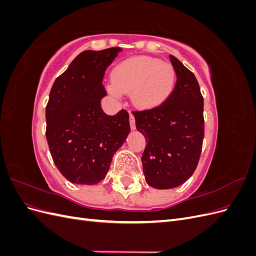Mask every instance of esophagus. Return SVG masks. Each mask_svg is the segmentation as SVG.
Instances as JSON below:
<instances>
[{
    "label": "esophagus",
    "instance_id": "esophagus-1",
    "mask_svg": "<svg viewBox=\"0 0 256 256\" xmlns=\"http://www.w3.org/2000/svg\"><path fill=\"white\" fill-rule=\"evenodd\" d=\"M129 122H130L131 129H136V118H134L132 113H130V115H129Z\"/></svg>",
    "mask_w": 256,
    "mask_h": 256
}]
</instances>
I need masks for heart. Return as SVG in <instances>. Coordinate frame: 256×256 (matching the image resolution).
<instances>
[{
    "mask_svg": "<svg viewBox=\"0 0 256 256\" xmlns=\"http://www.w3.org/2000/svg\"><path fill=\"white\" fill-rule=\"evenodd\" d=\"M115 92H131L132 102L141 109H152L164 104L176 83L175 68L150 56H136L122 62L112 72Z\"/></svg>",
    "mask_w": 256,
    "mask_h": 256,
    "instance_id": "obj_1",
    "label": "heart"
}]
</instances>
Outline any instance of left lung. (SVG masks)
Instances as JSON below:
<instances>
[{
	"label": "left lung",
	"mask_w": 256,
	"mask_h": 256,
	"mask_svg": "<svg viewBox=\"0 0 256 256\" xmlns=\"http://www.w3.org/2000/svg\"><path fill=\"white\" fill-rule=\"evenodd\" d=\"M177 80L159 106L136 111V129L145 136V180L156 189L175 188L198 166L204 138V99L196 76L170 56Z\"/></svg>",
	"instance_id": "left-lung-1"
}]
</instances>
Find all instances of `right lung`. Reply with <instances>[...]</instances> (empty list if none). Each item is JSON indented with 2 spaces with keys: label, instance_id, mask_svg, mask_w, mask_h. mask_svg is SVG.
<instances>
[{
  "label": "right lung",
  "instance_id": "add662e5",
  "mask_svg": "<svg viewBox=\"0 0 256 256\" xmlns=\"http://www.w3.org/2000/svg\"><path fill=\"white\" fill-rule=\"evenodd\" d=\"M120 51L114 47L81 52L50 90L46 138L58 171L74 184L102 180L130 132L126 110L106 115L102 109L104 72Z\"/></svg>",
  "mask_w": 256,
  "mask_h": 256
}]
</instances>
